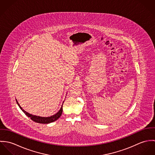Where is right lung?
Instances as JSON below:
<instances>
[{
  "label": "right lung",
  "instance_id": "add662e5",
  "mask_svg": "<svg viewBox=\"0 0 155 155\" xmlns=\"http://www.w3.org/2000/svg\"><path fill=\"white\" fill-rule=\"evenodd\" d=\"M17 103L18 104V106L20 107V108L21 109V110L25 113V114L28 116V117H30V119L33 120L35 122L37 123H39V124H49L51 122H53L55 120H57L61 115L62 112H63V104L61 106V109H60V110L58 111L56 114L51 116L49 117H42V116H36V115H33L32 114H30L28 112H27L26 111L24 110V109H22V107L20 106V105L19 104L18 102L17 101V100H16ZM64 103V101H63Z\"/></svg>",
  "mask_w": 155,
  "mask_h": 155
}]
</instances>
